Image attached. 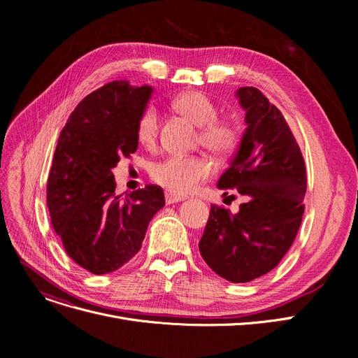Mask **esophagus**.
Here are the masks:
<instances>
[{
    "mask_svg": "<svg viewBox=\"0 0 358 358\" xmlns=\"http://www.w3.org/2000/svg\"><path fill=\"white\" fill-rule=\"evenodd\" d=\"M182 200H185V197H182V196H176V194H171V193H166V194H165V201H166V204L178 203V201H182Z\"/></svg>",
    "mask_w": 358,
    "mask_h": 358,
    "instance_id": "34e87169",
    "label": "esophagus"
}]
</instances>
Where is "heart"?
Returning a JSON list of instances; mask_svg holds the SVG:
<instances>
[{"mask_svg":"<svg viewBox=\"0 0 358 358\" xmlns=\"http://www.w3.org/2000/svg\"><path fill=\"white\" fill-rule=\"evenodd\" d=\"M174 107L182 116L200 126L199 142L216 157H227L239 142L238 126L227 119L217 117V106L204 92L192 90L174 99ZM136 138L141 145L152 148L159 134V116L155 107L142 110L136 120ZM212 164L199 155H171L157 162L150 169V177L166 189L168 193L184 196L193 193L212 176Z\"/></svg>","mask_w":358,"mask_h":358,"instance_id":"obj_1","label":"heart"}]
</instances>
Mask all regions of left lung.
Returning <instances> with one entry per match:
<instances>
[{
  "label": "left lung",
  "instance_id": "8db88e82",
  "mask_svg": "<svg viewBox=\"0 0 358 358\" xmlns=\"http://www.w3.org/2000/svg\"><path fill=\"white\" fill-rule=\"evenodd\" d=\"M236 94L248 127L217 185L248 201L238 213L212 204L199 250L216 274L248 283L277 267L290 250L305 212L308 178L302 150L281 111L255 87H241Z\"/></svg>",
  "mask_w": 358,
  "mask_h": 358
}]
</instances>
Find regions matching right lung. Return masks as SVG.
Segmentation results:
<instances>
[{"label":"right lung","mask_w":358,"mask_h":358,"mask_svg":"<svg viewBox=\"0 0 358 358\" xmlns=\"http://www.w3.org/2000/svg\"><path fill=\"white\" fill-rule=\"evenodd\" d=\"M152 88L111 81L84 97L56 145L46 200L65 252L92 274L120 268L165 204L159 185L116 196L111 168L138 149L136 120Z\"/></svg>","instance_id":"add662e5"}]
</instances>
